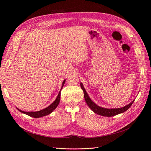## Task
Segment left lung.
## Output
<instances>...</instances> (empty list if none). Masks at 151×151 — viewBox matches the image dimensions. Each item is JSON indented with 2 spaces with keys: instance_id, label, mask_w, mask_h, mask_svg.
I'll use <instances>...</instances> for the list:
<instances>
[{
  "instance_id": "8db88e82",
  "label": "left lung",
  "mask_w": 151,
  "mask_h": 151,
  "mask_svg": "<svg viewBox=\"0 0 151 151\" xmlns=\"http://www.w3.org/2000/svg\"><path fill=\"white\" fill-rule=\"evenodd\" d=\"M81 87L82 89L83 90L85 101H86L87 104L88 105V106L91 108V109H92V111L93 112L98 114V115H101L103 116L110 117V116H115V115H118V114H120V113L125 112L132 106V104H133V103L135 101V100H133V101H132L130 103L128 104L127 105H126V106L122 107V108H106L101 107V106H99L98 105L94 103L92 101V100H91V99L89 96L88 94L87 93L83 84L81 83Z\"/></svg>"
}]
</instances>
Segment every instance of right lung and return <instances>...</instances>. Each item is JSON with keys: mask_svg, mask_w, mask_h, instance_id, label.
Instances as JSON below:
<instances>
[{"mask_svg": "<svg viewBox=\"0 0 151 151\" xmlns=\"http://www.w3.org/2000/svg\"><path fill=\"white\" fill-rule=\"evenodd\" d=\"M65 81L66 80L64 79V81H63L61 89L60 91V92H59L56 99L55 100V101L51 104H50V106H48V107L42 109V110L38 111H24L21 110V109H19V108H16L20 112L24 113V114H26V115H28V116H30L31 117H33V118H40V117H42V116H46V115H49V114H50V113H52L54 109L57 107L59 103H60V91H61V90H62V89L63 88V85H64V84L65 83Z\"/></svg>", "mask_w": 151, "mask_h": 151, "instance_id": "right-lung-1", "label": "right lung"}]
</instances>
